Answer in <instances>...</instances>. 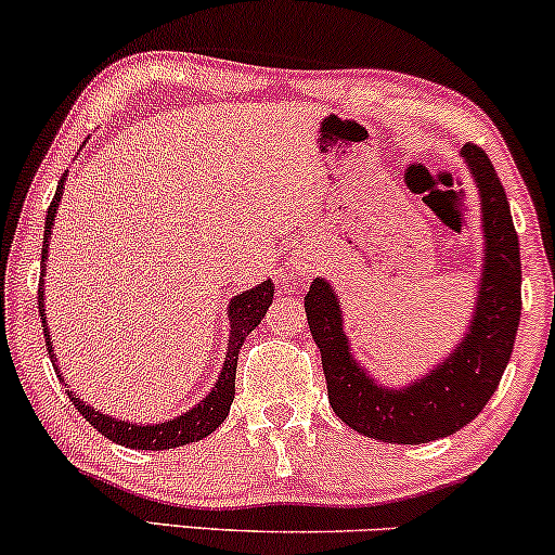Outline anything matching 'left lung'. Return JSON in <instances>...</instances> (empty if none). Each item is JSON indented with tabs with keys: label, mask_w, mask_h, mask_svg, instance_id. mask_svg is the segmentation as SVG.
Returning <instances> with one entry per match:
<instances>
[{
	"label": "left lung",
	"mask_w": 555,
	"mask_h": 555,
	"mask_svg": "<svg viewBox=\"0 0 555 555\" xmlns=\"http://www.w3.org/2000/svg\"><path fill=\"white\" fill-rule=\"evenodd\" d=\"M482 203L486 266L475 318L451 358L406 388L373 384L349 352L341 310L323 279L305 295L310 334L321 349L328 404L362 436L386 443H428L451 436L486 410L512 358L521 315V260L508 197L480 145L462 149Z\"/></svg>",
	"instance_id": "obj_1"
}]
</instances>
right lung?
<instances>
[{
	"label": "right lung",
	"mask_w": 555,
	"mask_h": 555,
	"mask_svg": "<svg viewBox=\"0 0 555 555\" xmlns=\"http://www.w3.org/2000/svg\"><path fill=\"white\" fill-rule=\"evenodd\" d=\"M67 177V175H65ZM65 177H62L60 184H56V193L52 197V206L47 211V224H43V247H41V263H47V253H49V237H52V224H54V214L60 208V197H62V184H65ZM43 269V266H41ZM43 273V271H41ZM273 299V284L263 282L258 284L256 289L242 292L232 299L229 305V318H232V336H229V349H227V360L224 367H221L219 380H216L214 391L208 393L201 404H195L193 410L184 412L177 420H169V423H158V425H135V423H125V420H114L95 412L93 406L82 404L80 399H75V393L67 388V397L73 399L75 410L80 412L88 423L93 425L101 436H106L109 441L127 446V449H145V451H164V449H177V446L184 443H195L201 438H206L208 433H214L224 423L229 415V406H232L234 399V375H237V360H240V347L242 341L247 339L253 328L258 326L260 318L266 315ZM38 315H41L43 323V336H47V349L49 358H52V365L56 371V378L65 380L60 375V367H56V358L52 349V339H49V328H47V318H43V289L38 286ZM67 386V384H65Z\"/></svg>",
	"instance_id": "obj_1"
}]
</instances>
